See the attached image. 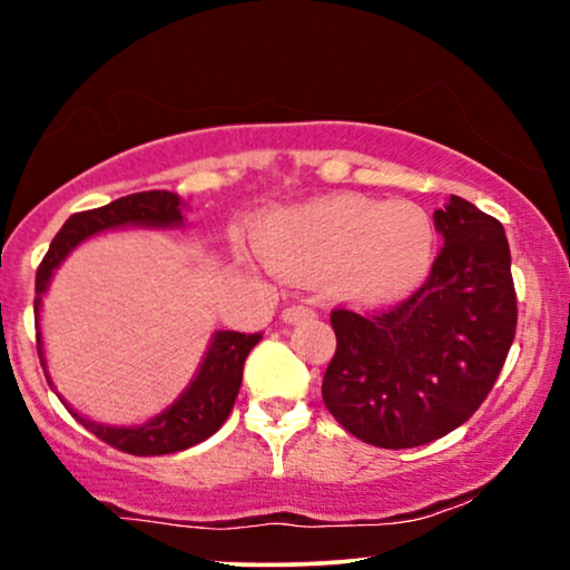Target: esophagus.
I'll list each match as a JSON object with an SVG mask.
<instances>
[{"label":"esophagus","mask_w":570,"mask_h":570,"mask_svg":"<svg viewBox=\"0 0 570 570\" xmlns=\"http://www.w3.org/2000/svg\"><path fill=\"white\" fill-rule=\"evenodd\" d=\"M313 309L309 307H305V305H289L284 309V313H281V321L284 323H299V321H307V318H313Z\"/></svg>","instance_id":"34e87169"}]
</instances>
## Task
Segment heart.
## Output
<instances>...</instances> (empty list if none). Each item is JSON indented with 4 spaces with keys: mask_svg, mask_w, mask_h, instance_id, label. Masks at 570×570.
Instances as JSON below:
<instances>
[{
    "mask_svg": "<svg viewBox=\"0 0 570 570\" xmlns=\"http://www.w3.org/2000/svg\"><path fill=\"white\" fill-rule=\"evenodd\" d=\"M257 247L281 276L323 278L352 305H386L429 276L436 232L413 202L331 194L271 213L257 228Z\"/></svg>",
    "mask_w": 570,
    "mask_h": 570,
    "instance_id": "obj_1",
    "label": "heart"
}]
</instances>
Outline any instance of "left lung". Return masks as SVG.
I'll return each mask as SVG.
<instances>
[{
  "mask_svg": "<svg viewBox=\"0 0 570 570\" xmlns=\"http://www.w3.org/2000/svg\"><path fill=\"white\" fill-rule=\"evenodd\" d=\"M442 234L426 284L384 313L334 309L336 352L323 402L384 450L434 442L476 413L515 336V286L505 228L452 194L434 213Z\"/></svg>",
  "mask_w": 570,
  "mask_h": 570,
  "instance_id": "8db88e82",
  "label": "left lung"
}]
</instances>
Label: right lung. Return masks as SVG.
Segmentation results:
<instances>
[{
	"label": "right lung",
	"mask_w": 570,
	"mask_h": 570,
	"mask_svg": "<svg viewBox=\"0 0 570 570\" xmlns=\"http://www.w3.org/2000/svg\"><path fill=\"white\" fill-rule=\"evenodd\" d=\"M184 202L173 191H139L128 194L110 202V205L97 207V210L76 213L65 220V226L57 232V236L49 244L47 257L39 265L36 273V347H39L41 368L47 373L49 386L55 389L52 376L47 371L45 357V338H41V299L52 284L55 271L60 268L65 257L73 252L78 244L91 239V236L115 232V228L126 226H141V228H176L184 226ZM261 334H239V331H215L207 347L205 357H202L197 373L189 381V386L170 402L163 413L149 417V421L136 423V426H110V423L91 421L78 413L65 402L70 415L89 429L94 436H99L115 450L128 452V455H170V452L189 450V446L205 442L213 436L223 423H226L228 413H232L236 394L242 386L244 360L261 342Z\"/></svg>",
	"instance_id": "obj_1"
}]
</instances>
